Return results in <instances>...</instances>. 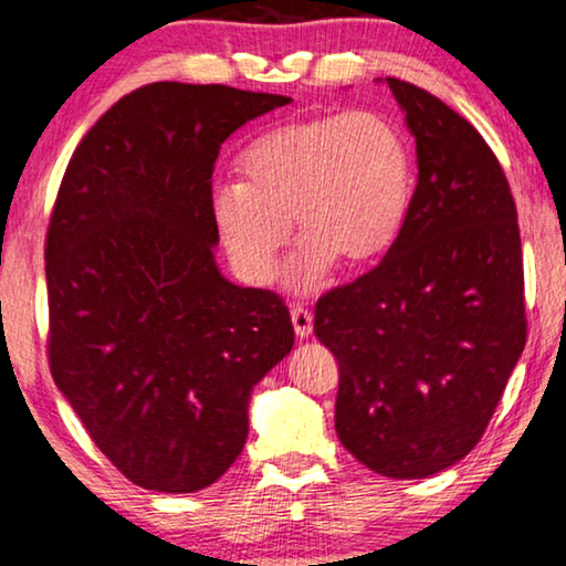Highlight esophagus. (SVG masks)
Returning a JSON list of instances; mask_svg holds the SVG:
<instances>
[{
  "label": "esophagus",
  "mask_w": 566,
  "mask_h": 566,
  "mask_svg": "<svg viewBox=\"0 0 566 566\" xmlns=\"http://www.w3.org/2000/svg\"><path fill=\"white\" fill-rule=\"evenodd\" d=\"M292 325H294V333H297L300 338H307L310 333H313V313L305 307L294 305L292 307Z\"/></svg>",
  "instance_id": "34e87169"
}]
</instances>
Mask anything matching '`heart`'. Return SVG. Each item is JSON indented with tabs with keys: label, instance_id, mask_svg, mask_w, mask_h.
<instances>
[{
	"label": "heart",
	"instance_id": "heart-1",
	"mask_svg": "<svg viewBox=\"0 0 566 566\" xmlns=\"http://www.w3.org/2000/svg\"><path fill=\"white\" fill-rule=\"evenodd\" d=\"M243 185L212 189L210 214L235 274L253 286L274 280L290 220L302 245L290 284L317 290L336 261L366 269L402 233L412 200L405 135L374 113L290 120L241 156Z\"/></svg>",
	"mask_w": 566,
	"mask_h": 566
}]
</instances>
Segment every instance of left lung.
<instances>
[{"instance_id":"left-lung-1","label":"left lung","mask_w":566,"mask_h":566,"mask_svg":"<svg viewBox=\"0 0 566 566\" xmlns=\"http://www.w3.org/2000/svg\"><path fill=\"white\" fill-rule=\"evenodd\" d=\"M418 185L381 264L315 305L338 359L336 433L364 467L426 480L482 439L525 346L518 212L495 154L431 92L385 78Z\"/></svg>"}]
</instances>
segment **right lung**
<instances>
[{
	"instance_id": "1",
	"label": "right lung",
	"mask_w": 566,
	"mask_h": 566,
	"mask_svg": "<svg viewBox=\"0 0 566 566\" xmlns=\"http://www.w3.org/2000/svg\"><path fill=\"white\" fill-rule=\"evenodd\" d=\"M290 97L156 82L84 135L45 238L55 387L133 484L197 492L249 436L253 387L292 352L282 297L214 261L220 146Z\"/></svg>"
}]
</instances>
